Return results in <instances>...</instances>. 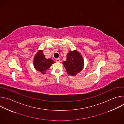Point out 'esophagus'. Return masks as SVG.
Returning a JSON list of instances; mask_svg holds the SVG:
<instances>
[{"label":"esophagus","mask_w":124,"mask_h":124,"mask_svg":"<svg viewBox=\"0 0 124 124\" xmlns=\"http://www.w3.org/2000/svg\"><path fill=\"white\" fill-rule=\"evenodd\" d=\"M56 62H60V58H57V59H56Z\"/></svg>","instance_id":"obj_1"}]
</instances>
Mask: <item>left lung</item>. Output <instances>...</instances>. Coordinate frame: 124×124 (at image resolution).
Segmentation results:
<instances>
[{
    "mask_svg": "<svg viewBox=\"0 0 124 124\" xmlns=\"http://www.w3.org/2000/svg\"><path fill=\"white\" fill-rule=\"evenodd\" d=\"M63 64L69 75L76 76L83 69L84 60L78 51H69L67 55V60Z\"/></svg>",
    "mask_w": 124,
    "mask_h": 124,
    "instance_id": "obj_1",
    "label": "left lung"
}]
</instances>
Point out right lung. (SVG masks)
<instances>
[{
	"mask_svg": "<svg viewBox=\"0 0 124 124\" xmlns=\"http://www.w3.org/2000/svg\"><path fill=\"white\" fill-rule=\"evenodd\" d=\"M54 63V61L51 59H46L44 55L43 50H40L34 58V66L38 71L45 74L47 70Z\"/></svg>",
	"mask_w": 124,
	"mask_h": 124,
	"instance_id": "right-lung-1",
	"label": "right lung"
}]
</instances>
